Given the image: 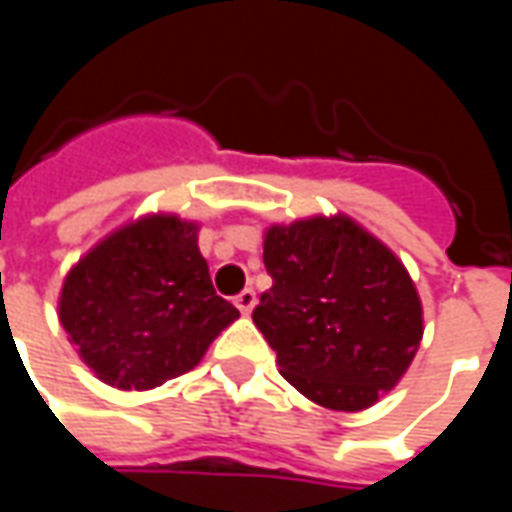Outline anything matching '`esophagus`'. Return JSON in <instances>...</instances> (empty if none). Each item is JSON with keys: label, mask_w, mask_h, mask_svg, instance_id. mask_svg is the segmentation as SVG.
<instances>
[{"label": "esophagus", "mask_w": 512, "mask_h": 512, "mask_svg": "<svg viewBox=\"0 0 512 512\" xmlns=\"http://www.w3.org/2000/svg\"><path fill=\"white\" fill-rule=\"evenodd\" d=\"M255 304H257V296H255V290H252V288L241 290V293L235 296V307L244 312V315H249V312L255 310Z\"/></svg>", "instance_id": "34e87169"}]
</instances>
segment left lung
Masks as SVG:
<instances>
[{
  "instance_id": "8db88e82",
  "label": "left lung",
  "mask_w": 512,
  "mask_h": 512,
  "mask_svg": "<svg viewBox=\"0 0 512 512\" xmlns=\"http://www.w3.org/2000/svg\"><path fill=\"white\" fill-rule=\"evenodd\" d=\"M274 285L252 321L288 384L332 411H365L397 386L422 340V301L400 257L345 213L271 224Z\"/></svg>"
}]
</instances>
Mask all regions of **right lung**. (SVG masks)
<instances>
[{
    "instance_id": "right-lung-1",
    "label": "right lung",
    "mask_w": 512,
    "mask_h": 512,
    "mask_svg": "<svg viewBox=\"0 0 512 512\" xmlns=\"http://www.w3.org/2000/svg\"><path fill=\"white\" fill-rule=\"evenodd\" d=\"M197 233L200 224L175 213H147L101 238L65 274L57 315L104 384L156 389L200 365L238 321L213 290Z\"/></svg>"
}]
</instances>
